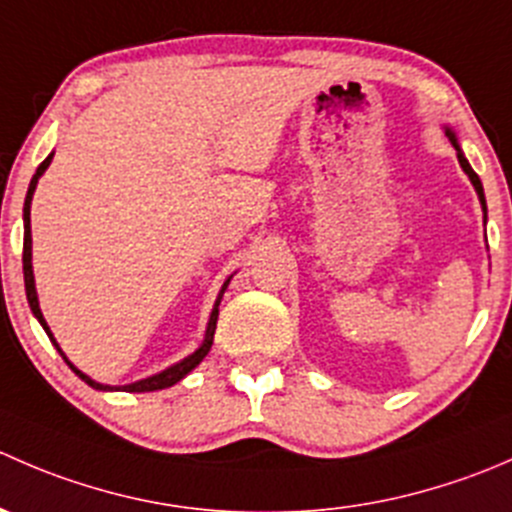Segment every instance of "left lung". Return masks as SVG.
<instances>
[{"label":"left lung","instance_id":"left-lung-1","mask_svg":"<svg viewBox=\"0 0 512 512\" xmlns=\"http://www.w3.org/2000/svg\"><path fill=\"white\" fill-rule=\"evenodd\" d=\"M446 136L451 138V143H453V148H456V153H458V163H461V168L466 170V175L468 178H471V183H473V188H476V193H478V200H480V205H483V213H488V208H485V195H483V183H480V178L476 175V170L471 168V163H468L466 160V156H463V151H461V146H458V138H456V133L451 131V128H446Z\"/></svg>","mask_w":512,"mask_h":512}]
</instances>
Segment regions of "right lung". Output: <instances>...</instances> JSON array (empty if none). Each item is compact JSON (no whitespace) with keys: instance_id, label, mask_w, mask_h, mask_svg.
<instances>
[{"instance_id":"add662e5","label":"right lung","mask_w":512,"mask_h":512,"mask_svg":"<svg viewBox=\"0 0 512 512\" xmlns=\"http://www.w3.org/2000/svg\"><path fill=\"white\" fill-rule=\"evenodd\" d=\"M51 158H54V153H51V156H46V158H44V163H41L39 168H36V173H34L32 183H29V190H27V200H24V255H22V262H24V287H27V299H29V307H32L34 317L39 319V324H41V327H44V332L49 334V339H51V342H54V347L59 349V354L64 356V361H66V364H69V369L74 371V374L79 376L81 381H86V384H89L91 389H98V391H138V394H141V391H158V389H168V386L178 384V381L183 379V376H188L190 371H193L195 366H198L200 361L205 359V356H208L210 347H213L215 324H218V307H220V299H223V294H225L227 285H230V277H227L225 285H223V289H220L218 299H215V307H213V314H210L208 329H205V339H203V344H200V347L195 349L193 354L185 356V359H183V361H178V364L168 366V369L160 371V374H153V376H148V379L136 381V384H126V386H108V384H98V381L91 379V376H86L84 371L76 369V366L71 364L69 359H66V354L61 352V347H59V344H56L54 334L49 332V324H46L44 314H41V309H39V297H36V287H34V270H32V220H29V210H32V198H34L36 183H39V178H41V175H44V170L49 168Z\"/></svg>"}]
</instances>
